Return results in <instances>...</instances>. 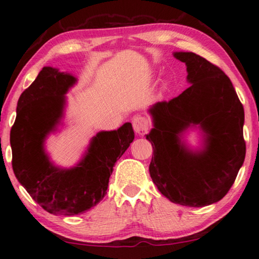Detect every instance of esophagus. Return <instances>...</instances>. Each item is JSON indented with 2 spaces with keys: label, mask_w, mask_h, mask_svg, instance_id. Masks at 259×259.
Returning a JSON list of instances; mask_svg holds the SVG:
<instances>
[{
  "label": "esophagus",
  "mask_w": 259,
  "mask_h": 259,
  "mask_svg": "<svg viewBox=\"0 0 259 259\" xmlns=\"http://www.w3.org/2000/svg\"><path fill=\"white\" fill-rule=\"evenodd\" d=\"M150 122L143 116H135L133 118V128L138 135H145L148 132Z\"/></svg>",
  "instance_id": "esophagus-1"
}]
</instances>
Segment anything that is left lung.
Wrapping results in <instances>:
<instances>
[{
  "label": "left lung",
  "mask_w": 259,
  "mask_h": 259,
  "mask_svg": "<svg viewBox=\"0 0 259 259\" xmlns=\"http://www.w3.org/2000/svg\"><path fill=\"white\" fill-rule=\"evenodd\" d=\"M187 66L192 84L179 96L149 109L154 128L150 177L165 197L180 205L200 207L222 200L234 184L245 157L244 110L230 78L194 53H175ZM198 124L203 149L188 150L182 133Z\"/></svg>",
  "instance_id": "obj_1"
}]
</instances>
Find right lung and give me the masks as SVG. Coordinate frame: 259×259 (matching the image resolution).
I'll return each mask as SVG.
<instances>
[{"mask_svg":"<svg viewBox=\"0 0 259 259\" xmlns=\"http://www.w3.org/2000/svg\"><path fill=\"white\" fill-rule=\"evenodd\" d=\"M77 81L73 75L46 66L17 104L10 132L12 168L34 201L53 214L75 215L105 196L114 163L134 140L131 122L103 131L92 139L77 166L59 168L45 151V140L63 117L65 94Z\"/></svg>","mask_w":259,"mask_h":259,"instance_id":"obj_1","label":"right lung"}]
</instances>
